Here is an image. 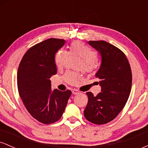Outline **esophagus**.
<instances>
[{"mask_svg":"<svg viewBox=\"0 0 148 148\" xmlns=\"http://www.w3.org/2000/svg\"><path fill=\"white\" fill-rule=\"evenodd\" d=\"M79 92H80L78 90L74 89L72 90V94L73 95H78V94H79Z\"/></svg>","mask_w":148,"mask_h":148,"instance_id":"34e87169","label":"esophagus"}]
</instances>
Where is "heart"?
I'll use <instances>...</instances> for the list:
<instances>
[{"instance_id":"b5f03b06","label":"heart","mask_w":148,"mask_h":148,"mask_svg":"<svg viewBox=\"0 0 148 148\" xmlns=\"http://www.w3.org/2000/svg\"><path fill=\"white\" fill-rule=\"evenodd\" d=\"M69 53L74 56H79L83 59L84 62L81 64L80 69L84 72H90L95 67V62L97 60V56L94 51H92L88 46L82 42H74L69 47ZM69 58V53L66 51H58L55 56V63L58 69H62L65 65L66 62ZM64 79L67 84L76 85L82 79V75L79 73L74 72H67L64 76Z\"/></svg>"}]
</instances>
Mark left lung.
Wrapping results in <instances>:
<instances>
[{"label": "left lung", "instance_id": "left-lung-1", "mask_svg": "<svg viewBox=\"0 0 148 148\" xmlns=\"http://www.w3.org/2000/svg\"><path fill=\"white\" fill-rule=\"evenodd\" d=\"M88 45L101 56L95 74L101 92L97 96L86 93L88 102L84 113L90 123L103 125L116 118L126 104L132 89V70L126 56L115 46L105 41H89Z\"/></svg>", "mask_w": 148, "mask_h": 148}]
</instances>
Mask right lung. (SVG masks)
I'll list each match as a JSON object with an SVG mask.
<instances>
[{"mask_svg":"<svg viewBox=\"0 0 148 148\" xmlns=\"http://www.w3.org/2000/svg\"><path fill=\"white\" fill-rule=\"evenodd\" d=\"M65 40L51 38L37 44L23 56L18 66L17 86L27 111L49 125L62 117L72 92L51 90L50 78L57 74L55 56Z\"/></svg>","mask_w":148,"mask_h":148,"instance_id":"1","label":"right lung"}]
</instances>
